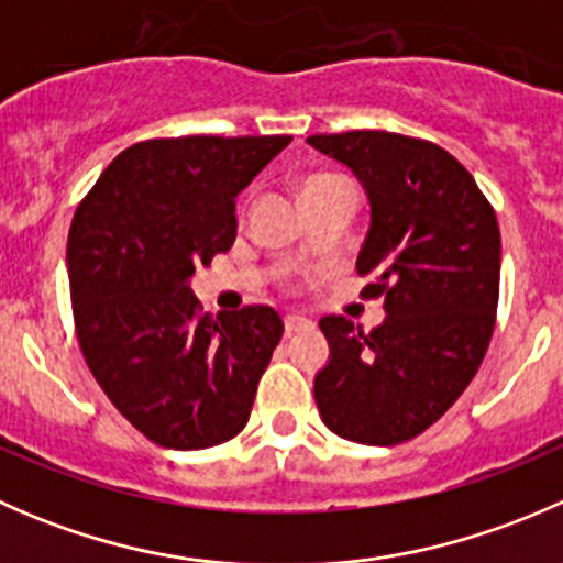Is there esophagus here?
<instances>
[{
	"mask_svg": "<svg viewBox=\"0 0 563 563\" xmlns=\"http://www.w3.org/2000/svg\"><path fill=\"white\" fill-rule=\"evenodd\" d=\"M283 323H286V334H297V332H302V329H310L313 327V321H310V318H305V316H286L283 318Z\"/></svg>",
	"mask_w": 563,
	"mask_h": 563,
	"instance_id": "1",
	"label": "esophagus"
}]
</instances>
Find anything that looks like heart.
Instances as JSON below:
<instances>
[{
  "label": "heart",
  "mask_w": 563,
  "mask_h": 563,
  "mask_svg": "<svg viewBox=\"0 0 563 563\" xmlns=\"http://www.w3.org/2000/svg\"><path fill=\"white\" fill-rule=\"evenodd\" d=\"M332 181H340V176L316 174V176H310V179H305L302 192H310V190H316V187H323V185H332Z\"/></svg>",
  "instance_id": "obj_1"
}]
</instances>
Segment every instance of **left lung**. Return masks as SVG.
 <instances>
[{
	"mask_svg": "<svg viewBox=\"0 0 563 563\" xmlns=\"http://www.w3.org/2000/svg\"><path fill=\"white\" fill-rule=\"evenodd\" d=\"M343 163L371 201L356 258L384 323L362 332L345 316L318 321L329 362L313 395L323 424L356 444L417 439L463 395L496 323L501 234L474 176L441 146L387 130L310 135Z\"/></svg>",
	"mask_w": 563,
	"mask_h": 563,
	"instance_id": "obj_1",
	"label": "left lung"
}]
</instances>
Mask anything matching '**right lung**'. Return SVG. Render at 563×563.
Returning a JSON list of instances; mask_svg holds the SVG:
<instances>
[{"label":"right lung","instance_id":"1","mask_svg":"<svg viewBox=\"0 0 563 563\" xmlns=\"http://www.w3.org/2000/svg\"><path fill=\"white\" fill-rule=\"evenodd\" d=\"M291 135H185L113 157L67 236L73 318L89 371L166 450L234 439L283 338L266 305L201 313L190 277L236 240V201Z\"/></svg>","mask_w":563,"mask_h":563}]
</instances>
